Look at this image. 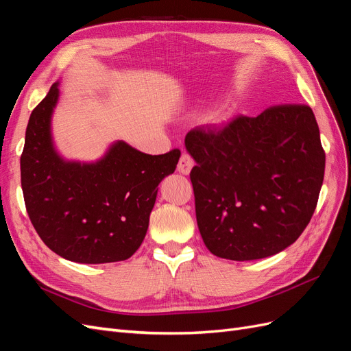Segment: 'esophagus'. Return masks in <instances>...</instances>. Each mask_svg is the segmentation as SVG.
I'll list each match as a JSON object with an SVG mask.
<instances>
[{
  "label": "esophagus",
  "mask_w": 351,
  "mask_h": 351,
  "mask_svg": "<svg viewBox=\"0 0 351 351\" xmlns=\"http://www.w3.org/2000/svg\"><path fill=\"white\" fill-rule=\"evenodd\" d=\"M193 167H195V161L189 154H183L182 156H180V161L177 164V171L180 174H184V176L190 174V171H192Z\"/></svg>",
  "instance_id": "34e87169"
}]
</instances>
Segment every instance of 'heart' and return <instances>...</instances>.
<instances>
[{
  "instance_id": "heart-1",
  "label": "heart",
  "mask_w": 351,
  "mask_h": 351,
  "mask_svg": "<svg viewBox=\"0 0 351 351\" xmlns=\"http://www.w3.org/2000/svg\"><path fill=\"white\" fill-rule=\"evenodd\" d=\"M212 123H215V124H219V123H222L226 120V114H222V112H218V114H215V115H212Z\"/></svg>"
}]
</instances>
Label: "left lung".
<instances>
[{
  "label": "left lung",
  "mask_w": 351,
  "mask_h": 351,
  "mask_svg": "<svg viewBox=\"0 0 351 351\" xmlns=\"http://www.w3.org/2000/svg\"><path fill=\"white\" fill-rule=\"evenodd\" d=\"M196 219L208 250L230 261L277 254L300 237L324 182L319 127L304 104L275 105L186 136Z\"/></svg>",
  "instance_id": "left-lung-1"
}]
</instances>
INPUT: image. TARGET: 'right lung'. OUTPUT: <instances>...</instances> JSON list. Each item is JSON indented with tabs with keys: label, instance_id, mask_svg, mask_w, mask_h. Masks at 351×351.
Wrapping results in <instances>:
<instances>
[{
	"label": "right lung",
	"instance_id": "obj_1",
	"mask_svg": "<svg viewBox=\"0 0 351 351\" xmlns=\"http://www.w3.org/2000/svg\"><path fill=\"white\" fill-rule=\"evenodd\" d=\"M58 97L57 82L27 123L20 173L29 218L42 241L67 261L129 259L146 236L158 184L174 173L180 151L147 155L117 141L98 161H67L51 133Z\"/></svg>",
	"mask_w": 351,
	"mask_h": 351
}]
</instances>
